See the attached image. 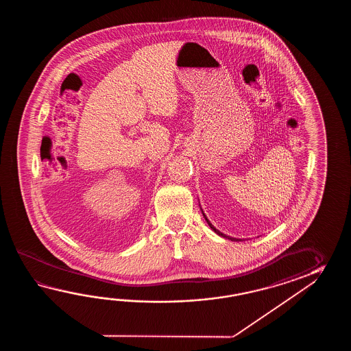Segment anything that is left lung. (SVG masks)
<instances>
[{"instance_id":"left-lung-1","label":"left lung","mask_w":351,"mask_h":351,"mask_svg":"<svg viewBox=\"0 0 351 351\" xmlns=\"http://www.w3.org/2000/svg\"><path fill=\"white\" fill-rule=\"evenodd\" d=\"M202 213H203V210H202ZM203 217H204V218H206V221H207V223H208L209 227H210V228H212V230H213V231L216 232V233H217V234H218V236H221V237H224V239H231V241H241V239H233V237H230V236H226V234H224V233H222V232L218 231V230H216V228H215V227H213V226H212V223H210V222H209L208 218H207V217H206V215H204V213H203Z\"/></svg>"}]
</instances>
